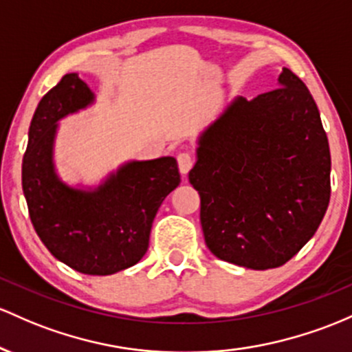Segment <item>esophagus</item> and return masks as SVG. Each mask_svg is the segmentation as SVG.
<instances>
[{"label": "esophagus", "mask_w": 352, "mask_h": 352, "mask_svg": "<svg viewBox=\"0 0 352 352\" xmlns=\"http://www.w3.org/2000/svg\"><path fill=\"white\" fill-rule=\"evenodd\" d=\"M192 164H195V160H192V156L189 153H179L177 155V166H179L181 175H188L191 171Z\"/></svg>", "instance_id": "esophagus-1"}]
</instances>
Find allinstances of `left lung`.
I'll return each mask as SVG.
<instances>
[{"label": "left lung", "instance_id": "1", "mask_svg": "<svg viewBox=\"0 0 352 352\" xmlns=\"http://www.w3.org/2000/svg\"><path fill=\"white\" fill-rule=\"evenodd\" d=\"M189 183L209 251L272 270L314 236L331 197V153L307 86L283 68L278 88L236 98L203 133Z\"/></svg>", "mask_w": 352, "mask_h": 352}]
</instances>
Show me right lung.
I'll return each mask as SVG.
<instances>
[{"mask_svg": "<svg viewBox=\"0 0 352 352\" xmlns=\"http://www.w3.org/2000/svg\"><path fill=\"white\" fill-rule=\"evenodd\" d=\"M91 101L93 93L76 73L43 96L23 156V192L34 231L54 258L82 274L108 276L146 254L157 209L181 179L168 156L133 161L96 191L63 184L51 161L56 121Z\"/></svg>", "mask_w": 352, "mask_h": 352, "instance_id": "obj_1", "label": "right lung"}]
</instances>
